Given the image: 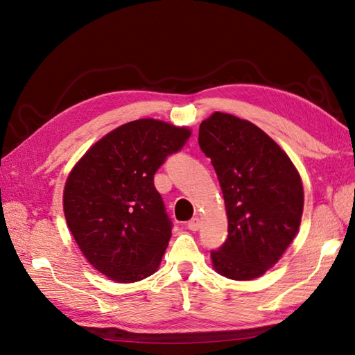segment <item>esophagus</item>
I'll list each match as a JSON object with an SVG mask.
<instances>
[{
  "instance_id": "obj_1",
  "label": "esophagus",
  "mask_w": 355,
  "mask_h": 355,
  "mask_svg": "<svg viewBox=\"0 0 355 355\" xmlns=\"http://www.w3.org/2000/svg\"><path fill=\"white\" fill-rule=\"evenodd\" d=\"M200 227H201V221L198 220V218H192V220L187 223V229L192 230V232L200 230Z\"/></svg>"
}]
</instances>
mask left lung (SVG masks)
Segmentation results:
<instances>
[{
    "mask_svg": "<svg viewBox=\"0 0 355 355\" xmlns=\"http://www.w3.org/2000/svg\"><path fill=\"white\" fill-rule=\"evenodd\" d=\"M198 143L220 182L229 235L210 253L214 270L252 281L282 258L299 232L304 186L285 150L248 120L215 111L200 125Z\"/></svg>",
    "mask_w": 355,
    "mask_h": 355,
    "instance_id": "1",
    "label": "left lung"
}]
</instances>
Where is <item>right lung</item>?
<instances>
[{
  "label": "right lung",
  "mask_w": 355,
  "mask_h": 355,
  "mask_svg": "<svg viewBox=\"0 0 355 355\" xmlns=\"http://www.w3.org/2000/svg\"><path fill=\"white\" fill-rule=\"evenodd\" d=\"M191 134L157 119L132 120L97 140L67 177V225L85 259L110 281L137 282L158 270L172 225L154 173Z\"/></svg>",
  "instance_id": "1"
}]
</instances>
